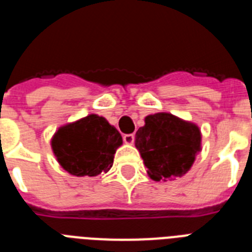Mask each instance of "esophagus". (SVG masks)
Returning <instances> with one entry per match:
<instances>
[{"label":"esophagus","mask_w":252,"mask_h":252,"mask_svg":"<svg viewBox=\"0 0 252 252\" xmlns=\"http://www.w3.org/2000/svg\"><path fill=\"white\" fill-rule=\"evenodd\" d=\"M124 141L127 145H132L133 141H135V135L133 133H126V135H124Z\"/></svg>","instance_id":"obj_1"}]
</instances>
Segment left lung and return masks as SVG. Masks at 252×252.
<instances>
[{
  "label": "left lung",
  "instance_id": "1",
  "mask_svg": "<svg viewBox=\"0 0 252 252\" xmlns=\"http://www.w3.org/2000/svg\"><path fill=\"white\" fill-rule=\"evenodd\" d=\"M201 141L197 125L166 112L146 116L135 136V146L155 182L183 177L201 151Z\"/></svg>",
  "mask_w": 252,
  "mask_h": 252
}]
</instances>
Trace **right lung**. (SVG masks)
<instances>
[{
  "mask_svg": "<svg viewBox=\"0 0 252 252\" xmlns=\"http://www.w3.org/2000/svg\"><path fill=\"white\" fill-rule=\"evenodd\" d=\"M121 145V133L94 113L64 125L51 139V149L60 166L75 177L107 173Z\"/></svg>",
  "mask_w": 252,
  "mask_h": 252,
  "instance_id": "add662e5",
  "label": "right lung"
}]
</instances>
